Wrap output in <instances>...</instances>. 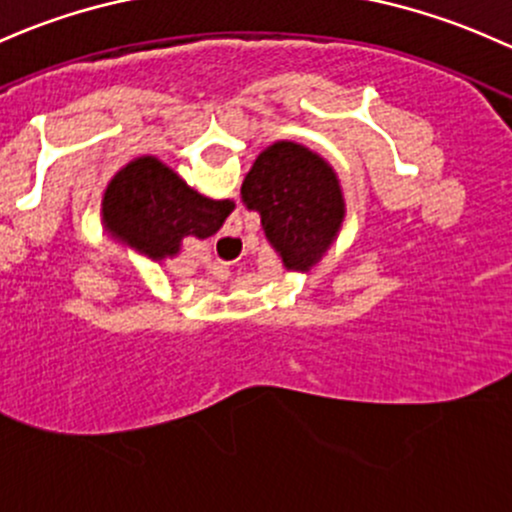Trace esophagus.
<instances>
[{
  "instance_id": "34e87169",
  "label": "esophagus",
  "mask_w": 512,
  "mask_h": 512,
  "mask_svg": "<svg viewBox=\"0 0 512 512\" xmlns=\"http://www.w3.org/2000/svg\"><path fill=\"white\" fill-rule=\"evenodd\" d=\"M222 241H224V244H229V246H236V244H239V236L227 234V236H222Z\"/></svg>"
}]
</instances>
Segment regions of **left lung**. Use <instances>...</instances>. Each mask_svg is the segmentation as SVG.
Instances as JSON below:
<instances>
[{
    "instance_id": "left-lung-1",
    "label": "left lung",
    "mask_w": 512,
    "mask_h": 512,
    "mask_svg": "<svg viewBox=\"0 0 512 512\" xmlns=\"http://www.w3.org/2000/svg\"><path fill=\"white\" fill-rule=\"evenodd\" d=\"M241 197L261 214L263 232L288 268L317 263L344 217L334 170L305 146L280 141L261 153L246 173Z\"/></svg>"
}]
</instances>
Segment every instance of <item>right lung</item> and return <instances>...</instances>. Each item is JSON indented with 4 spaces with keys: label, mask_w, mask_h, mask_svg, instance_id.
Here are the masks:
<instances>
[{
    "label": "right lung",
    "mask_w": 512,
    "mask_h": 512,
    "mask_svg": "<svg viewBox=\"0 0 512 512\" xmlns=\"http://www.w3.org/2000/svg\"><path fill=\"white\" fill-rule=\"evenodd\" d=\"M232 210L234 202L202 197L151 156L119 170L102 202L107 227L151 258L178 254L183 236L219 232Z\"/></svg>",
    "instance_id": "obj_1"
}]
</instances>
